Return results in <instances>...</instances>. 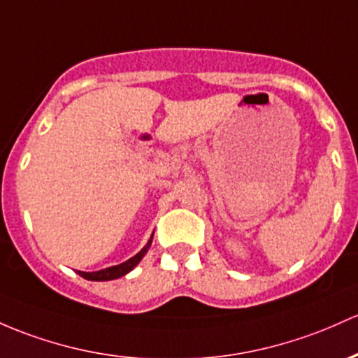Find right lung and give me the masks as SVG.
I'll return each mask as SVG.
<instances>
[{
	"label": "right lung",
	"mask_w": 358,
	"mask_h": 358,
	"mask_svg": "<svg viewBox=\"0 0 358 358\" xmlns=\"http://www.w3.org/2000/svg\"><path fill=\"white\" fill-rule=\"evenodd\" d=\"M152 243V234L151 238H149V241L146 243V246H144L143 250L139 251V253L134 255L132 258H129L127 262L120 263V265H115V266H108V268H103V270H98V272H78L81 275V277L86 278V280H95V282H105V280H113V278H119V277H124L125 273L131 272L132 268L143 260L144 255L148 253L149 246H151Z\"/></svg>",
	"instance_id": "right-lung-1"
}]
</instances>
